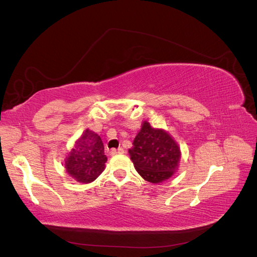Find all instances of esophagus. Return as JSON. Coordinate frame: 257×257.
<instances>
[{"instance_id": "esophagus-1", "label": "esophagus", "mask_w": 257, "mask_h": 257, "mask_svg": "<svg viewBox=\"0 0 257 257\" xmlns=\"http://www.w3.org/2000/svg\"><path fill=\"white\" fill-rule=\"evenodd\" d=\"M124 150L122 148H118V149H111L110 150V155L111 156H115V155H119V154H123Z\"/></svg>"}]
</instances>
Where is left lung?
Listing matches in <instances>:
<instances>
[{
	"mask_svg": "<svg viewBox=\"0 0 257 257\" xmlns=\"http://www.w3.org/2000/svg\"><path fill=\"white\" fill-rule=\"evenodd\" d=\"M133 145L129 149L130 159L138 174L147 182L163 183L178 169L182 153L178 144L166 130L154 128L144 121Z\"/></svg>",
	"mask_w": 257,
	"mask_h": 257,
	"instance_id": "8db88e82",
	"label": "left lung"
}]
</instances>
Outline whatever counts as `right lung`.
<instances>
[{
	"mask_svg": "<svg viewBox=\"0 0 257 257\" xmlns=\"http://www.w3.org/2000/svg\"><path fill=\"white\" fill-rule=\"evenodd\" d=\"M107 156L102 140L95 133L85 129L75 140L74 147L64 159V168L79 183L89 184L104 170Z\"/></svg>",
	"mask_w": 257,
	"mask_h": 257,
	"instance_id": "right-lung-1",
	"label": "right lung"
}]
</instances>
